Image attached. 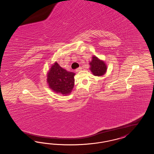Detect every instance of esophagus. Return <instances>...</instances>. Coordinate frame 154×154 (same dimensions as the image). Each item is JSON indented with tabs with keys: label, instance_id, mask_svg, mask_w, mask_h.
<instances>
[{
	"label": "esophagus",
	"instance_id": "34e87169",
	"mask_svg": "<svg viewBox=\"0 0 154 154\" xmlns=\"http://www.w3.org/2000/svg\"><path fill=\"white\" fill-rule=\"evenodd\" d=\"M82 70V67H79L78 68H77V69H76V72H78V71H81Z\"/></svg>",
	"mask_w": 154,
	"mask_h": 154
}]
</instances>
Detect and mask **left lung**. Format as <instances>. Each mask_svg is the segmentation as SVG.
Listing matches in <instances>:
<instances>
[{"label": "left lung", "mask_w": 154, "mask_h": 154, "mask_svg": "<svg viewBox=\"0 0 154 154\" xmlns=\"http://www.w3.org/2000/svg\"><path fill=\"white\" fill-rule=\"evenodd\" d=\"M91 70L93 75L95 76H101L103 75L107 70V66L105 63L99 60L97 57L93 56L92 60L90 63Z\"/></svg>", "instance_id": "8db88e82"}]
</instances>
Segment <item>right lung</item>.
I'll return each mask as SVG.
<instances>
[{"mask_svg": "<svg viewBox=\"0 0 154 154\" xmlns=\"http://www.w3.org/2000/svg\"><path fill=\"white\" fill-rule=\"evenodd\" d=\"M74 72L67 71L56 62L48 73L49 88L56 93L65 95L69 94L74 85Z\"/></svg>", "mask_w": 154, "mask_h": 154, "instance_id": "obj_1", "label": "right lung"}]
</instances>
